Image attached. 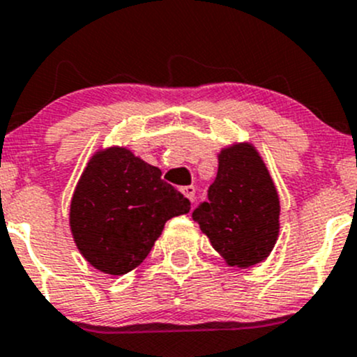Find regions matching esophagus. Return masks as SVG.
Here are the masks:
<instances>
[{"instance_id":"obj_1","label":"esophagus","mask_w":357,"mask_h":357,"mask_svg":"<svg viewBox=\"0 0 357 357\" xmlns=\"http://www.w3.org/2000/svg\"><path fill=\"white\" fill-rule=\"evenodd\" d=\"M182 194H183V196L187 197V199L190 201V203H194V194H196V187H194V185H187V187H183V189H182Z\"/></svg>"}]
</instances>
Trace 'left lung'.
Returning <instances> with one entry per match:
<instances>
[{"label": "left lung", "mask_w": 357, "mask_h": 357, "mask_svg": "<svg viewBox=\"0 0 357 357\" xmlns=\"http://www.w3.org/2000/svg\"><path fill=\"white\" fill-rule=\"evenodd\" d=\"M192 218L229 266L251 268L271 255L280 232V199L252 142L220 149L208 201Z\"/></svg>", "instance_id": "left-lung-1"}]
</instances>
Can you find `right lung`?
<instances>
[{
  "label": "right lung",
  "instance_id": "obj_1",
  "mask_svg": "<svg viewBox=\"0 0 357 357\" xmlns=\"http://www.w3.org/2000/svg\"><path fill=\"white\" fill-rule=\"evenodd\" d=\"M190 203L161 170L125 146L99 148L72 194L68 225L84 259L106 275L135 270L165 229Z\"/></svg>",
  "mask_w": 357,
  "mask_h": 357
}]
</instances>
